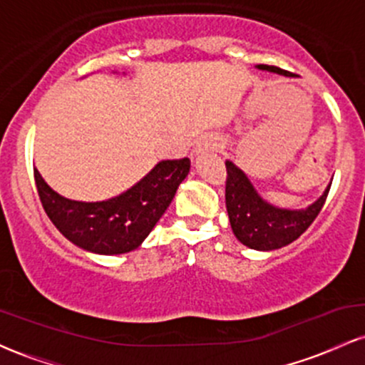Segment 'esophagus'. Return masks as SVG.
<instances>
[{"mask_svg": "<svg viewBox=\"0 0 365 365\" xmlns=\"http://www.w3.org/2000/svg\"><path fill=\"white\" fill-rule=\"evenodd\" d=\"M217 149V140L215 137L206 135L202 137L199 142L195 144V154H206V153H212V150Z\"/></svg>", "mask_w": 365, "mask_h": 365, "instance_id": "34e87169", "label": "esophagus"}]
</instances>
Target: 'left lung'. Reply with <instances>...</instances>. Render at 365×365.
Instances as JSON below:
<instances>
[{"label":"left lung","mask_w":365,"mask_h":365,"mask_svg":"<svg viewBox=\"0 0 365 365\" xmlns=\"http://www.w3.org/2000/svg\"><path fill=\"white\" fill-rule=\"evenodd\" d=\"M259 70L290 77L278 66L257 65ZM226 211L233 233L242 244L254 250H274L297 240L324 206L329 187L316 202L305 209H283L264 200L249 177L233 161H226Z\"/></svg>","instance_id":"left-lung-1"}]
</instances>
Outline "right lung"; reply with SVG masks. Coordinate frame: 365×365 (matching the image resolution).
I'll return each mask as SVG.
<instances>
[{"label":"right lung","mask_w":365,"mask_h":365,"mask_svg":"<svg viewBox=\"0 0 365 365\" xmlns=\"http://www.w3.org/2000/svg\"><path fill=\"white\" fill-rule=\"evenodd\" d=\"M190 171V159L159 161L140 182L99 202L66 199L54 192L34 168L39 199L53 225L78 249L99 255L137 249L173 200Z\"/></svg>","instance_id":"obj_1"}]
</instances>
